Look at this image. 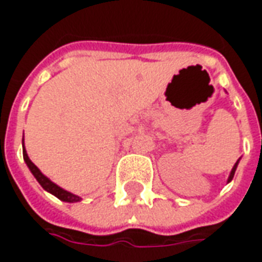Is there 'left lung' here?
<instances>
[{
    "mask_svg": "<svg viewBox=\"0 0 262 262\" xmlns=\"http://www.w3.org/2000/svg\"><path fill=\"white\" fill-rule=\"evenodd\" d=\"M238 161H240V159L237 160L236 164L233 165V168H231V171H230V176H229V178H227V184H229V182L233 180V177H234V172H236V170H237V165H238Z\"/></svg>",
    "mask_w": 262,
    "mask_h": 262,
    "instance_id": "8db88e82",
    "label": "left lung"
}]
</instances>
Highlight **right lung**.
<instances>
[{"mask_svg":"<svg viewBox=\"0 0 262 262\" xmlns=\"http://www.w3.org/2000/svg\"><path fill=\"white\" fill-rule=\"evenodd\" d=\"M22 151H24V160H25L28 168L31 170L33 177L36 178V181L42 185V188L45 189V191H48V192H50L56 198H59L60 201H63V202H70V203L80 202L81 196L69 192V191H66V189H63V188H60L57 184H54L53 181H50L48 177L45 176V174H42V171L39 170L36 165L32 163L31 159L28 157V153H26L25 144H24V137H22Z\"/></svg>","mask_w":262,"mask_h":262,"instance_id":"1","label":"right lung"}]
</instances>
